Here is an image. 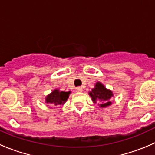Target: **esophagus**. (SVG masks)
Here are the masks:
<instances>
[{
    "instance_id": "obj_1",
    "label": "esophagus",
    "mask_w": 155,
    "mask_h": 155,
    "mask_svg": "<svg viewBox=\"0 0 155 155\" xmlns=\"http://www.w3.org/2000/svg\"><path fill=\"white\" fill-rule=\"evenodd\" d=\"M82 90H83V89H82V87H77L76 88V91L77 92H82Z\"/></svg>"
}]
</instances>
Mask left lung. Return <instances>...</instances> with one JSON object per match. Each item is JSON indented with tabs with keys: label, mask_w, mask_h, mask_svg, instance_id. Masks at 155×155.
<instances>
[{
	"label": "left lung",
	"mask_w": 155,
	"mask_h": 155,
	"mask_svg": "<svg viewBox=\"0 0 155 155\" xmlns=\"http://www.w3.org/2000/svg\"><path fill=\"white\" fill-rule=\"evenodd\" d=\"M88 94L94 104H97V102H102L98 104V106L101 108H107L112 105V101H110V99L114 97L113 93L110 89L107 88L101 82H96L94 87L88 92Z\"/></svg>",
	"instance_id": "obj_1"
}]
</instances>
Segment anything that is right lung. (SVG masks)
<instances>
[{"instance_id": "1", "label": "right lung", "mask_w": 155, "mask_h": 155, "mask_svg": "<svg viewBox=\"0 0 155 155\" xmlns=\"http://www.w3.org/2000/svg\"><path fill=\"white\" fill-rule=\"evenodd\" d=\"M70 93H71V91H60L59 89H54L51 91V93L48 94L46 97L45 102L46 104H54L55 106L64 105L66 101H68Z\"/></svg>"}]
</instances>
